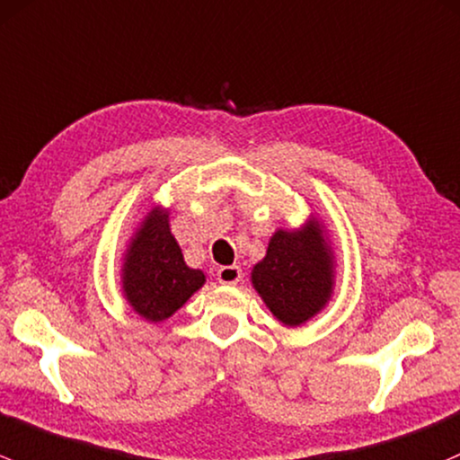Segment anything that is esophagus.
<instances>
[{
	"instance_id": "obj_1",
	"label": "esophagus",
	"mask_w": 460,
	"mask_h": 460,
	"mask_svg": "<svg viewBox=\"0 0 460 460\" xmlns=\"http://www.w3.org/2000/svg\"><path fill=\"white\" fill-rule=\"evenodd\" d=\"M217 279L226 286H236L241 281V268L239 265H224V268L217 270Z\"/></svg>"
}]
</instances>
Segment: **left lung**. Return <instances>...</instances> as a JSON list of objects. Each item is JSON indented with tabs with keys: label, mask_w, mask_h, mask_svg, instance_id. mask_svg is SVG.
Returning a JSON list of instances; mask_svg holds the SVG:
<instances>
[{
	"label": "left lung",
	"mask_w": 460,
	"mask_h": 460,
	"mask_svg": "<svg viewBox=\"0 0 460 460\" xmlns=\"http://www.w3.org/2000/svg\"><path fill=\"white\" fill-rule=\"evenodd\" d=\"M332 252L319 221L303 230H277L263 261L252 270V286L274 316L301 325L332 296Z\"/></svg>",
	"instance_id": "8db88e82"
}]
</instances>
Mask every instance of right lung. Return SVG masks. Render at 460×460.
Masks as SVG:
<instances>
[{
  "mask_svg": "<svg viewBox=\"0 0 460 460\" xmlns=\"http://www.w3.org/2000/svg\"><path fill=\"white\" fill-rule=\"evenodd\" d=\"M124 295L146 321L172 316L206 283L201 270L188 268L168 226V212L155 208L126 250Z\"/></svg>",
  "mask_w": 460,
  "mask_h": 460,
  "instance_id": "add662e5",
  "label": "right lung"
}]
</instances>
